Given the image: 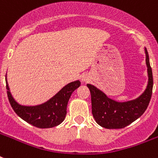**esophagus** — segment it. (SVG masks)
<instances>
[{"instance_id": "1", "label": "esophagus", "mask_w": 158, "mask_h": 158, "mask_svg": "<svg viewBox=\"0 0 158 158\" xmlns=\"http://www.w3.org/2000/svg\"><path fill=\"white\" fill-rule=\"evenodd\" d=\"M82 80L84 82H86L89 80V77L87 76V75H84V76L82 77Z\"/></svg>"}]
</instances>
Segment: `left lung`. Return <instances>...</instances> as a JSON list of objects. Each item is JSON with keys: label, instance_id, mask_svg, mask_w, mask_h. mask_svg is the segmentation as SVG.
Segmentation results:
<instances>
[{"label": "left lung", "instance_id": "obj_1", "mask_svg": "<svg viewBox=\"0 0 158 158\" xmlns=\"http://www.w3.org/2000/svg\"><path fill=\"white\" fill-rule=\"evenodd\" d=\"M146 64L148 74V84L143 94L133 101L118 102L109 98L104 93L92 84L87 86L91 93L92 113L96 122L106 129H122L127 126L144 113L151 100L153 86L152 68L147 49Z\"/></svg>", "mask_w": 158, "mask_h": 158}]
</instances>
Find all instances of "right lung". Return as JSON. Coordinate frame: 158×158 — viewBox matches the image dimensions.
<instances>
[{
    "label": "right lung",
    "mask_w": 158,
    "mask_h": 158,
    "mask_svg": "<svg viewBox=\"0 0 158 158\" xmlns=\"http://www.w3.org/2000/svg\"><path fill=\"white\" fill-rule=\"evenodd\" d=\"M80 81L69 83L47 102L34 106L19 105L11 95L6 81L7 96L11 106L17 115L35 127L45 129L55 127L64 120L67 104L72 93L80 86Z\"/></svg>",
    "instance_id": "right-lung-1"
}]
</instances>
